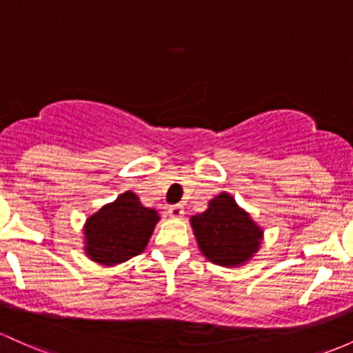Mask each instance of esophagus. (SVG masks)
<instances>
[{
  "mask_svg": "<svg viewBox=\"0 0 353 353\" xmlns=\"http://www.w3.org/2000/svg\"><path fill=\"white\" fill-rule=\"evenodd\" d=\"M168 212L172 219H181L184 216V208L179 206V204H176V206H170Z\"/></svg>",
  "mask_w": 353,
  "mask_h": 353,
  "instance_id": "obj_1",
  "label": "esophagus"
}]
</instances>
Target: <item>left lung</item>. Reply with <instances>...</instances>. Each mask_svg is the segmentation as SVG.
<instances>
[{"label": "left lung", "instance_id": "8db88e82", "mask_svg": "<svg viewBox=\"0 0 353 353\" xmlns=\"http://www.w3.org/2000/svg\"><path fill=\"white\" fill-rule=\"evenodd\" d=\"M189 223L203 256L224 268L251 261L265 236L263 228L228 192L212 197L206 211L191 216Z\"/></svg>", "mask_w": 353, "mask_h": 353}]
</instances>
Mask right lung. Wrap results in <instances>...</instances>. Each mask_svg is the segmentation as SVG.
<instances>
[{
  "label": "right lung",
  "instance_id": "obj_1",
  "mask_svg": "<svg viewBox=\"0 0 353 353\" xmlns=\"http://www.w3.org/2000/svg\"><path fill=\"white\" fill-rule=\"evenodd\" d=\"M159 219L156 209L142 206L137 194L122 192L85 219V256L102 266L125 263L145 250Z\"/></svg>",
  "mask_w": 353,
  "mask_h": 353
}]
</instances>
